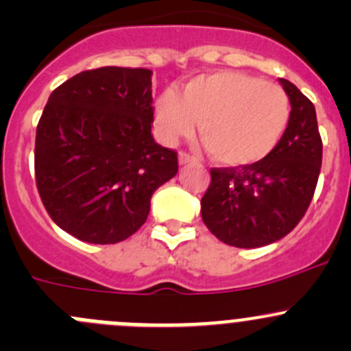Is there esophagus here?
Returning <instances> with one entry per match:
<instances>
[{
	"label": "esophagus",
	"mask_w": 351,
	"mask_h": 351,
	"mask_svg": "<svg viewBox=\"0 0 351 351\" xmlns=\"http://www.w3.org/2000/svg\"><path fill=\"white\" fill-rule=\"evenodd\" d=\"M178 162L183 166V165H190V162H195V159H193L192 156L186 154V153H180L178 154Z\"/></svg>",
	"instance_id": "1"
}]
</instances>
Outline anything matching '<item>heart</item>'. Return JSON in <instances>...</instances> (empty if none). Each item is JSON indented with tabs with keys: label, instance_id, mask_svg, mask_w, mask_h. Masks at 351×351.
I'll list each match as a JSON object with an SVG mask.
<instances>
[{
	"label": "heart",
	"instance_id": "1",
	"mask_svg": "<svg viewBox=\"0 0 351 351\" xmlns=\"http://www.w3.org/2000/svg\"><path fill=\"white\" fill-rule=\"evenodd\" d=\"M290 100L280 86L238 71L200 74L183 86L159 95L154 122L159 139L175 144L198 134L212 158L228 168L263 161L284 137Z\"/></svg>",
	"mask_w": 351,
	"mask_h": 351
}]
</instances>
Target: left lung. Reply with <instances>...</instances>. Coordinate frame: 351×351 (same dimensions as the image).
Here are the masks:
<instances>
[{
    "label": "left lung",
    "instance_id": "8db88e82",
    "mask_svg": "<svg viewBox=\"0 0 351 351\" xmlns=\"http://www.w3.org/2000/svg\"><path fill=\"white\" fill-rule=\"evenodd\" d=\"M280 81L290 100L284 137L268 158L244 168L212 169L202 219L222 243L260 247L289 234L306 214L323 161L316 108L299 88Z\"/></svg>",
    "mask_w": 351,
    "mask_h": 351
}]
</instances>
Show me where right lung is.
Wrapping results in <instances>:
<instances>
[{
    "mask_svg": "<svg viewBox=\"0 0 351 351\" xmlns=\"http://www.w3.org/2000/svg\"><path fill=\"white\" fill-rule=\"evenodd\" d=\"M153 71L98 67L49 97L35 137V180L52 221L81 241L115 244L146 222L151 197L178 173L154 143Z\"/></svg>",
    "mask_w": 351,
    "mask_h": 351,
    "instance_id": "1",
    "label": "right lung"
}]
</instances>
